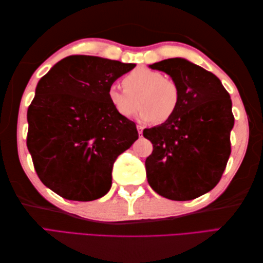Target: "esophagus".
<instances>
[{"label":"esophagus","instance_id":"obj_1","mask_svg":"<svg viewBox=\"0 0 263 263\" xmlns=\"http://www.w3.org/2000/svg\"><path fill=\"white\" fill-rule=\"evenodd\" d=\"M137 128H138V133H139V136L142 137V131H143V127H142L141 125H138V126H137Z\"/></svg>","mask_w":263,"mask_h":263}]
</instances>
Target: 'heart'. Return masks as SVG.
Returning <instances> with one entry per match:
<instances>
[{
    "mask_svg": "<svg viewBox=\"0 0 263 263\" xmlns=\"http://www.w3.org/2000/svg\"><path fill=\"white\" fill-rule=\"evenodd\" d=\"M123 88L109 86V104L124 119H131L141 106L143 121L164 123L171 120L181 103V90L177 82L166 78L158 71L137 69L123 78ZM139 104H137V102Z\"/></svg>",
    "mask_w": 263,
    "mask_h": 263,
    "instance_id": "1",
    "label": "heart"
}]
</instances>
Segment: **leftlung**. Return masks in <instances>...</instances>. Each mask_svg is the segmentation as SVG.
Wrapping results in <instances>:
<instances>
[{"instance_id": "8db88e82", "label": "left lung", "mask_w": 263, "mask_h": 263, "mask_svg": "<svg viewBox=\"0 0 263 263\" xmlns=\"http://www.w3.org/2000/svg\"><path fill=\"white\" fill-rule=\"evenodd\" d=\"M149 66L177 82L181 103L171 120L143 130V137L153 143L146 159L148 183L167 199L199 198L217 185L230 158L231 96L214 73L184 59Z\"/></svg>"}]
</instances>
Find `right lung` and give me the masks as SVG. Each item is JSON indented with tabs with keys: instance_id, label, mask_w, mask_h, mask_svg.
Masks as SVG:
<instances>
[{
	"instance_id": "add662e5",
	"label": "right lung",
	"mask_w": 263,
	"mask_h": 263,
	"mask_svg": "<svg viewBox=\"0 0 263 263\" xmlns=\"http://www.w3.org/2000/svg\"><path fill=\"white\" fill-rule=\"evenodd\" d=\"M135 66L71 55L39 80L27 111V147L39 180L60 197L92 201L109 191L116 158L139 135L107 90Z\"/></svg>"
}]
</instances>
